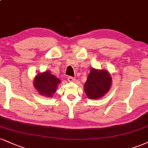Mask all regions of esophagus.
<instances>
[{"mask_svg": "<svg viewBox=\"0 0 148 148\" xmlns=\"http://www.w3.org/2000/svg\"><path fill=\"white\" fill-rule=\"evenodd\" d=\"M67 80H68V81L69 82H73L75 81V78L72 77V76H68V77H67Z\"/></svg>", "mask_w": 148, "mask_h": 148, "instance_id": "esophagus-1", "label": "esophagus"}]
</instances>
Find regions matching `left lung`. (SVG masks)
Returning a JSON list of instances; mask_svg holds the SVG:
<instances>
[{
    "label": "left lung",
    "mask_w": 148,
    "mask_h": 148,
    "mask_svg": "<svg viewBox=\"0 0 148 148\" xmlns=\"http://www.w3.org/2000/svg\"><path fill=\"white\" fill-rule=\"evenodd\" d=\"M112 78L107 71L92 68L85 83V92L89 99H97L109 91Z\"/></svg>",
    "instance_id": "obj_1"
}]
</instances>
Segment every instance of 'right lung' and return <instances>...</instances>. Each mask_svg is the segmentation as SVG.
<instances>
[{"mask_svg":"<svg viewBox=\"0 0 148 148\" xmlns=\"http://www.w3.org/2000/svg\"><path fill=\"white\" fill-rule=\"evenodd\" d=\"M60 80L50 74L49 71L38 74L36 76L34 84L40 94L51 97L56 90Z\"/></svg>","mask_w":148,"mask_h":148,"instance_id":"add662e5","label":"right lung"}]
</instances>
